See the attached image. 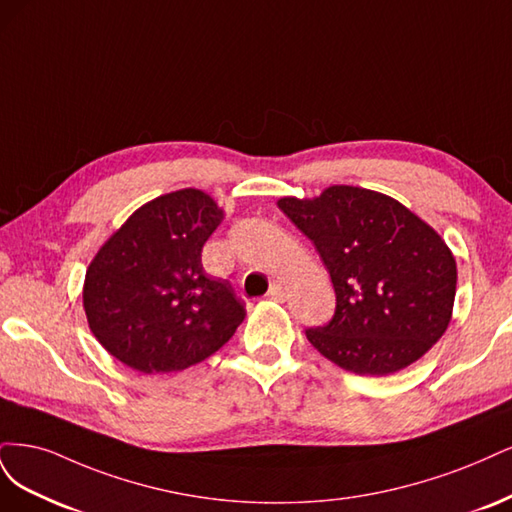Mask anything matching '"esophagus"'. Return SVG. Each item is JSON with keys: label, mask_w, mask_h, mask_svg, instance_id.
Returning <instances> with one entry per match:
<instances>
[{"label": "esophagus", "mask_w": 512, "mask_h": 512, "mask_svg": "<svg viewBox=\"0 0 512 512\" xmlns=\"http://www.w3.org/2000/svg\"><path fill=\"white\" fill-rule=\"evenodd\" d=\"M268 298L270 300H276V302H283L285 300V287L278 283V280H274V283L270 285V291H268Z\"/></svg>", "instance_id": "1"}]
</instances>
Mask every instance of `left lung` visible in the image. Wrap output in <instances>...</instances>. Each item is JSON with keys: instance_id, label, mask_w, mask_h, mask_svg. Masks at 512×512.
Returning <instances> with one entry per match:
<instances>
[{"instance_id": "obj_1", "label": "left lung", "mask_w": 512, "mask_h": 512, "mask_svg": "<svg viewBox=\"0 0 512 512\" xmlns=\"http://www.w3.org/2000/svg\"><path fill=\"white\" fill-rule=\"evenodd\" d=\"M319 251L336 291L334 317L306 338L336 366L393 374L447 332L457 285L449 246L389 195L334 185L315 200H278Z\"/></svg>"}]
</instances>
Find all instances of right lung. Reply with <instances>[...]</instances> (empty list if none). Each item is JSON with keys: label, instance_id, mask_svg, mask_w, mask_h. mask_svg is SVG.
<instances>
[{"label": "right lung", "instance_id": "obj_1", "mask_svg": "<svg viewBox=\"0 0 512 512\" xmlns=\"http://www.w3.org/2000/svg\"><path fill=\"white\" fill-rule=\"evenodd\" d=\"M223 210L200 189L138 208L93 257L82 304L93 336L144 374L200 364L234 336L244 304L229 280L202 268V249Z\"/></svg>", "mask_w": 512, "mask_h": 512}]
</instances>
